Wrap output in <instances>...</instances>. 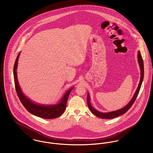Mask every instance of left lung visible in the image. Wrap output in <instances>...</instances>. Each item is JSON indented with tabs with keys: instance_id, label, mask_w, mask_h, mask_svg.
I'll return each mask as SVG.
<instances>
[{
	"instance_id": "left-lung-1",
	"label": "left lung",
	"mask_w": 153,
	"mask_h": 153,
	"mask_svg": "<svg viewBox=\"0 0 153 153\" xmlns=\"http://www.w3.org/2000/svg\"><path fill=\"white\" fill-rule=\"evenodd\" d=\"M138 64L140 65V69H141V78H140V83L138 84V88H137L132 98L131 99V101H130V102L126 106H125L124 108H123L121 109L117 110V111H115L109 112L104 113V112H100V111L96 110L91 106V105L90 104L89 95V94H88V106L89 109L91 111V112L93 114H94L95 116H97L99 118H101L111 119V118L117 117L118 116H120V115L125 114L128 109L131 108V106L132 105V104H134V101H135V100L137 97V95L139 93L140 88H141L142 82H143V78H144V64H143V58H142V56H141V55L140 51H138Z\"/></svg>"
}]
</instances>
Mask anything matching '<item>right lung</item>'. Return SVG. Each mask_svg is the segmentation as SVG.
Returning a JSON list of instances; mask_svg holds the SVG:
<instances>
[{
	"label": "right lung",
	"instance_id": "right-lung-1",
	"mask_svg": "<svg viewBox=\"0 0 153 153\" xmlns=\"http://www.w3.org/2000/svg\"><path fill=\"white\" fill-rule=\"evenodd\" d=\"M20 53H19L17 58L16 59L14 68H13V75H14V81L15 89L18 94V96L24 107L27 109L30 113L36 115L37 117L42 118L44 119H52L59 117L61 116L65 111L66 106L67 100L71 91L72 90L73 88H71L65 93L64 96L61 99V101L55 105H39L33 103L30 100H29L22 92V90L19 85L16 69L18 66V58L19 57Z\"/></svg>",
	"mask_w": 153,
	"mask_h": 153
}]
</instances>
